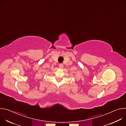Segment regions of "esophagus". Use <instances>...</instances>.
<instances>
[{
  "label": "esophagus",
  "instance_id": "34e87169",
  "mask_svg": "<svg viewBox=\"0 0 126 126\" xmlns=\"http://www.w3.org/2000/svg\"><path fill=\"white\" fill-rule=\"evenodd\" d=\"M59 68H63V67H64V66H63V64H60L59 65Z\"/></svg>",
  "mask_w": 126,
  "mask_h": 126
}]
</instances>
